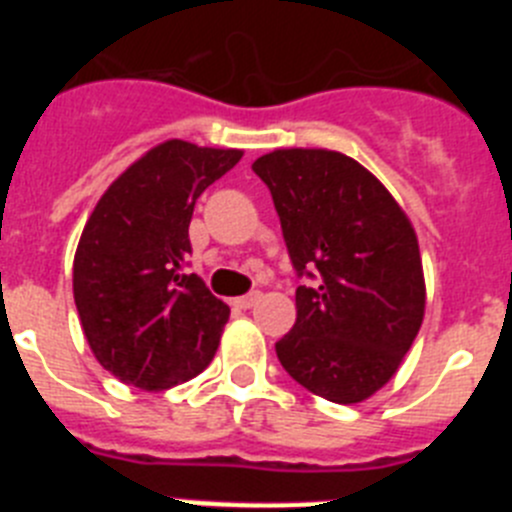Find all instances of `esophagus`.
<instances>
[{
    "label": "esophagus",
    "mask_w": 512,
    "mask_h": 512,
    "mask_svg": "<svg viewBox=\"0 0 512 512\" xmlns=\"http://www.w3.org/2000/svg\"><path fill=\"white\" fill-rule=\"evenodd\" d=\"M259 297H261V292H248V295L238 297V300H235L233 305L241 307V310H248V307H253V305H256V302H259Z\"/></svg>",
    "instance_id": "obj_1"
}]
</instances>
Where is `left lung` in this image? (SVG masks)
Masks as SVG:
<instances>
[{"mask_svg":"<svg viewBox=\"0 0 512 512\" xmlns=\"http://www.w3.org/2000/svg\"><path fill=\"white\" fill-rule=\"evenodd\" d=\"M269 187L297 277V320L277 343L287 374L338 405L372 397L413 346L425 312L408 215L359 161L279 148L253 161Z\"/></svg>","mask_w":512,"mask_h":512,"instance_id":"8db88e82","label":"left lung"}]
</instances>
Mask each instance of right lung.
Segmentation results:
<instances>
[{
	"label": "right lung",
	"instance_id": "right-lung-1",
	"mask_svg": "<svg viewBox=\"0 0 512 512\" xmlns=\"http://www.w3.org/2000/svg\"><path fill=\"white\" fill-rule=\"evenodd\" d=\"M241 156L166 140L122 171L89 215L74 302L92 354L120 382L169 390L215 356L230 307L187 274L189 223L197 197Z\"/></svg>",
	"mask_w": 512,
	"mask_h": 512
}]
</instances>
